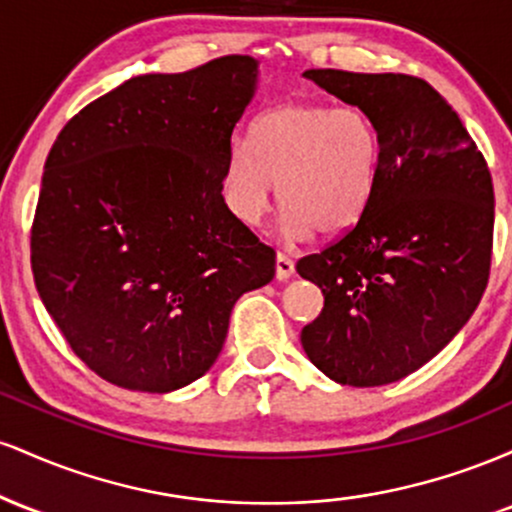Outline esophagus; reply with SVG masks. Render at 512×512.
<instances>
[{
    "label": "esophagus",
    "instance_id": "esophagus-1",
    "mask_svg": "<svg viewBox=\"0 0 512 512\" xmlns=\"http://www.w3.org/2000/svg\"><path fill=\"white\" fill-rule=\"evenodd\" d=\"M293 272H296L293 257L286 255V252H276V279H279V281L291 279Z\"/></svg>",
    "mask_w": 512,
    "mask_h": 512
}]
</instances>
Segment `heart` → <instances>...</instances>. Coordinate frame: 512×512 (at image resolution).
I'll return each instance as SVG.
<instances>
[{
  "instance_id": "1",
  "label": "heart",
  "mask_w": 512,
  "mask_h": 512,
  "mask_svg": "<svg viewBox=\"0 0 512 512\" xmlns=\"http://www.w3.org/2000/svg\"><path fill=\"white\" fill-rule=\"evenodd\" d=\"M383 144L373 117L356 105L289 103L236 139L223 161V197L245 226H257L274 190L291 236L339 233L361 219L375 195ZM277 185L274 186L273 182Z\"/></svg>"
}]
</instances>
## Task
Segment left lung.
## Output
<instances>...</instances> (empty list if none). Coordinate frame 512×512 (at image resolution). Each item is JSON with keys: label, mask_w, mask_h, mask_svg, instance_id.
<instances>
[{"label": "left lung", "mask_w": 512, "mask_h": 512, "mask_svg": "<svg viewBox=\"0 0 512 512\" xmlns=\"http://www.w3.org/2000/svg\"><path fill=\"white\" fill-rule=\"evenodd\" d=\"M303 76L373 117L383 161L356 226L296 264L325 296L301 344L334 383H397L445 349L484 296L491 173L460 117L424 79L339 69Z\"/></svg>", "instance_id": "left-lung-1"}]
</instances>
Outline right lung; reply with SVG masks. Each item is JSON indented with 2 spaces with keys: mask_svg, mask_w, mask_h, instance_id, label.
Wrapping results in <instances>:
<instances>
[{
  "mask_svg": "<svg viewBox=\"0 0 512 512\" xmlns=\"http://www.w3.org/2000/svg\"><path fill=\"white\" fill-rule=\"evenodd\" d=\"M257 60L132 76L64 125L31 231L35 289L108 383L173 392L219 358L233 305L274 279V250L223 199Z\"/></svg>",
  "mask_w": 512,
  "mask_h": 512,
  "instance_id": "add662e5",
  "label": "right lung"
}]
</instances>
